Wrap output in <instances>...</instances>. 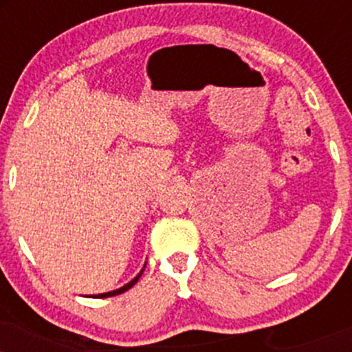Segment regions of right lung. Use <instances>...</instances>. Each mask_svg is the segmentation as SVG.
Masks as SVG:
<instances>
[{"label":"right lung","mask_w":352,"mask_h":352,"mask_svg":"<svg viewBox=\"0 0 352 352\" xmlns=\"http://www.w3.org/2000/svg\"><path fill=\"white\" fill-rule=\"evenodd\" d=\"M144 268H145V266H144ZM144 268H142V272H140L139 274H137V276L134 278V280H132V281H129L127 285H124V286H122V288H119V289H114V292H109V293H102V294H94V296H92V298H111V296H116V294H120V293L127 292V289H129V288H132V286H134L135 283L139 281V278L142 276V273H144Z\"/></svg>","instance_id":"obj_1"}]
</instances>
